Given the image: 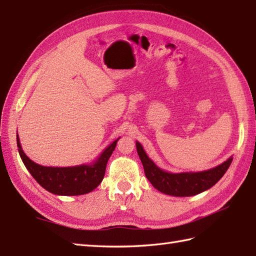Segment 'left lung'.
I'll return each mask as SVG.
<instances>
[{
    "label": "left lung",
    "mask_w": 256,
    "mask_h": 256,
    "mask_svg": "<svg viewBox=\"0 0 256 256\" xmlns=\"http://www.w3.org/2000/svg\"><path fill=\"white\" fill-rule=\"evenodd\" d=\"M136 150L144 167L145 176L153 187L162 194L175 197H190L214 186L224 175L233 160L230 157L221 165L204 172L172 174L157 167L138 142H136Z\"/></svg>",
    "instance_id": "8db88e82"
}]
</instances>
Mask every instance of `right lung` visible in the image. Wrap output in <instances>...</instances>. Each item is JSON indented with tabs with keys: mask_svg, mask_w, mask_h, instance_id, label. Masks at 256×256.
I'll return each instance as SVG.
<instances>
[{
	"mask_svg": "<svg viewBox=\"0 0 256 256\" xmlns=\"http://www.w3.org/2000/svg\"><path fill=\"white\" fill-rule=\"evenodd\" d=\"M118 140L102 152L91 164L74 167H46L30 160L22 150L18 135L16 136L22 160L35 180L47 192L58 196H79L88 194L101 184L106 174L108 160L116 148Z\"/></svg>",
	"mask_w": 256,
	"mask_h": 256,
	"instance_id": "obj_1",
	"label": "right lung"
}]
</instances>
